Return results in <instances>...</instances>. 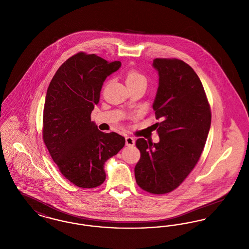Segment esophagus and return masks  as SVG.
<instances>
[{
    "label": "esophagus",
    "mask_w": 249,
    "mask_h": 249,
    "mask_svg": "<svg viewBox=\"0 0 249 249\" xmlns=\"http://www.w3.org/2000/svg\"><path fill=\"white\" fill-rule=\"evenodd\" d=\"M125 140H126V145H128V146H132V145L135 144L134 139L132 137H130V136H127L125 138Z\"/></svg>",
    "instance_id": "1"
}]
</instances>
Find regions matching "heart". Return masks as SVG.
<instances>
[{"instance_id":"heart-1","label":"heart","mask_w":249,"mask_h":249,"mask_svg":"<svg viewBox=\"0 0 249 249\" xmlns=\"http://www.w3.org/2000/svg\"><path fill=\"white\" fill-rule=\"evenodd\" d=\"M126 84L127 86H134V85H146V77L137 70L130 69L126 73Z\"/></svg>"}]
</instances>
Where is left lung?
Returning a JSON list of instances; mask_svg holds the SVG:
<instances>
[{"instance_id":"8db88e82","label":"left lung","mask_w":249,"mask_h":249,"mask_svg":"<svg viewBox=\"0 0 249 249\" xmlns=\"http://www.w3.org/2000/svg\"><path fill=\"white\" fill-rule=\"evenodd\" d=\"M159 88L153 103L160 142L136 141L141 158L134 168L138 186L152 194L176 190L197 164L211 126V110L202 84L189 64L155 59Z\"/></svg>"}]
</instances>
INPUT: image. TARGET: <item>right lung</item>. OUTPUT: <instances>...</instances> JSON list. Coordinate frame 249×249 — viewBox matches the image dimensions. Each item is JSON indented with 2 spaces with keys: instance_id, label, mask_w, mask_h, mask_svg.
Listing matches in <instances>:
<instances>
[{
  "instance_id": "1",
  "label": "right lung",
  "mask_w": 249,
  "mask_h": 249,
  "mask_svg": "<svg viewBox=\"0 0 249 249\" xmlns=\"http://www.w3.org/2000/svg\"><path fill=\"white\" fill-rule=\"evenodd\" d=\"M120 66V61L79 52L59 67L48 86L43 139L62 176L79 188L102 185L105 163L125 144L123 136L98 130L90 119L105 80Z\"/></svg>"
}]
</instances>
